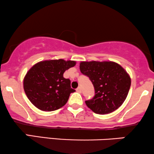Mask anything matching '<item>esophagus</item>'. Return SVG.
Segmentation results:
<instances>
[{"instance_id":"1","label":"esophagus","mask_w":154,"mask_h":154,"mask_svg":"<svg viewBox=\"0 0 154 154\" xmlns=\"http://www.w3.org/2000/svg\"><path fill=\"white\" fill-rule=\"evenodd\" d=\"M76 91L78 92V93H81V87L77 88H76Z\"/></svg>"}]
</instances>
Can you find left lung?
<instances>
[{"instance_id":"1","label":"left lung","mask_w":154,"mask_h":154,"mask_svg":"<svg viewBox=\"0 0 154 154\" xmlns=\"http://www.w3.org/2000/svg\"><path fill=\"white\" fill-rule=\"evenodd\" d=\"M80 70L94 86L95 96L85 101L92 111L105 115L122 105L130 88L131 79L120 65L113 61H82Z\"/></svg>"}]
</instances>
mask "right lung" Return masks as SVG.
Wrapping results in <instances>:
<instances>
[{"instance_id":"obj_1","label":"right lung","mask_w":154,"mask_h":154,"mask_svg":"<svg viewBox=\"0 0 154 154\" xmlns=\"http://www.w3.org/2000/svg\"><path fill=\"white\" fill-rule=\"evenodd\" d=\"M74 61L46 60L36 63L27 71L23 81L25 94L36 107L42 111H54L67 103L75 91L63 73L75 65Z\"/></svg>"}]
</instances>
